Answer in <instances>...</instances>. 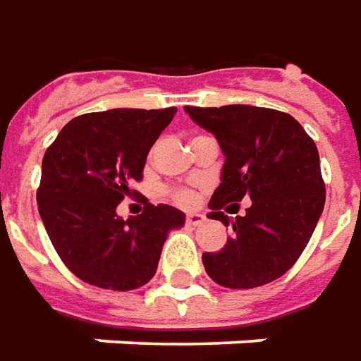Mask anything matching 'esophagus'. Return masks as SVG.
<instances>
[{
    "instance_id": "1",
    "label": "esophagus",
    "mask_w": 361,
    "mask_h": 361,
    "mask_svg": "<svg viewBox=\"0 0 361 361\" xmlns=\"http://www.w3.org/2000/svg\"><path fill=\"white\" fill-rule=\"evenodd\" d=\"M206 218L204 216H202V214H188V216H186V224H188V226H200V224L204 222Z\"/></svg>"
}]
</instances>
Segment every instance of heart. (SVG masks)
<instances>
[{
  "instance_id": "obj_1",
  "label": "heart",
  "mask_w": 361,
  "mask_h": 361,
  "mask_svg": "<svg viewBox=\"0 0 361 361\" xmlns=\"http://www.w3.org/2000/svg\"><path fill=\"white\" fill-rule=\"evenodd\" d=\"M166 196H169L175 204L183 206V208H190V206H195L196 200H198L196 192L188 190V188H171V190H166Z\"/></svg>"
}]
</instances>
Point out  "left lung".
Segmentation results:
<instances>
[{
	"mask_svg": "<svg viewBox=\"0 0 361 361\" xmlns=\"http://www.w3.org/2000/svg\"><path fill=\"white\" fill-rule=\"evenodd\" d=\"M218 139L226 163L208 218L228 226L222 208L250 196L220 252H206L208 277L228 289H253L279 279L297 263L317 228L326 188L318 149L297 119L271 108L185 106Z\"/></svg>",
	"mask_w": 361,
	"mask_h": 361,
	"instance_id": "1",
	"label": "left lung"
}]
</instances>
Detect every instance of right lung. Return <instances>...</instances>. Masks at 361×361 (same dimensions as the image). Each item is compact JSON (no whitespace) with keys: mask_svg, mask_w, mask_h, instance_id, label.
Instances as JSON below:
<instances>
[{"mask_svg":"<svg viewBox=\"0 0 361 361\" xmlns=\"http://www.w3.org/2000/svg\"><path fill=\"white\" fill-rule=\"evenodd\" d=\"M176 108L108 109L71 119L43 157L37 204L59 257L88 285L131 290L153 279L166 233L185 214L144 204L139 216L119 219L123 197L137 195L149 149Z\"/></svg>","mask_w":361,"mask_h":361,"instance_id":"1","label":"right lung"}]
</instances>
